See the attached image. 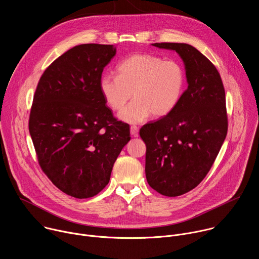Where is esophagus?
Segmentation results:
<instances>
[{
  "label": "esophagus",
  "mask_w": 259,
  "mask_h": 259,
  "mask_svg": "<svg viewBox=\"0 0 259 259\" xmlns=\"http://www.w3.org/2000/svg\"><path fill=\"white\" fill-rule=\"evenodd\" d=\"M138 132H139V127H137V126H135V125H133V126L130 127V133H131L132 136L137 137V136H138Z\"/></svg>",
  "instance_id": "1"
}]
</instances>
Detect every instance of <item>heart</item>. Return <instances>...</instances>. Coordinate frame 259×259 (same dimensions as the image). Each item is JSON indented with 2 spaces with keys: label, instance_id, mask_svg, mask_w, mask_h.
I'll return each mask as SVG.
<instances>
[{
  "label": "heart",
  "instance_id": "heart-1",
  "mask_svg": "<svg viewBox=\"0 0 259 259\" xmlns=\"http://www.w3.org/2000/svg\"><path fill=\"white\" fill-rule=\"evenodd\" d=\"M183 67L174 60L149 54H136L117 66V76L105 74L100 80L101 93L113 111L127 123H140L151 114L161 118L173 112L185 91Z\"/></svg>",
  "mask_w": 259,
  "mask_h": 259
}]
</instances>
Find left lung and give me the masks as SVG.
Masks as SVG:
<instances>
[{
  "label": "left lung",
  "mask_w": 259,
  "mask_h": 259,
  "mask_svg": "<svg viewBox=\"0 0 259 259\" xmlns=\"http://www.w3.org/2000/svg\"><path fill=\"white\" fill-rule=\"evenodd\" d=\"M175 51L185 64L188 88L176 109L139 131L146 145L145 175L161 195L194 189L207 175L228 132L226 95L214 65L187 44L156 42Z\"/></svg>",
  "instance_id": "1"
}]
</instances>
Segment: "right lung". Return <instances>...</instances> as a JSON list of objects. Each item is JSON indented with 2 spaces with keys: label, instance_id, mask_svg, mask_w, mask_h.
<instances>
[{
  "label": "right lung",
  "instance_id": "obj_1",
  "mask_svg": "<svg viewBox=\"0 0 259 259\" xmlns=\"http://www.w3.org/2000/svg\"><path fill=\"white\" fill-rule=\"evenodd\" d=\"M116 55L112 45L76 46L42 73L29 115L38 163L61 191L75 198L99 194L114 162L130 140L101 93L104 68Z\"/></svg>",
  "mask_w": 259,
  "mask_h": 259
}]
</instances>
